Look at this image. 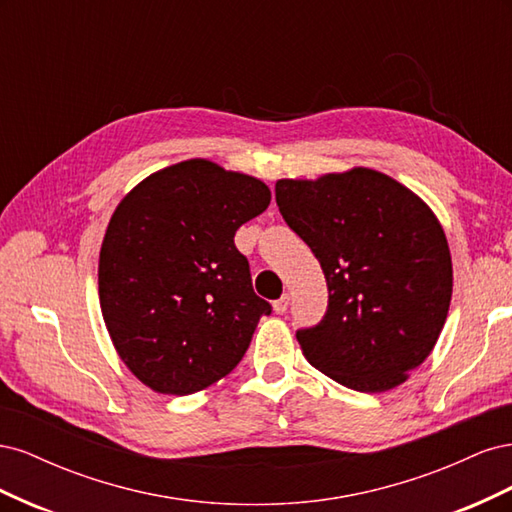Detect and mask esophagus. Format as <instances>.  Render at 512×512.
<instances>
[{
    "mask_svg": "<svg viewBox=\"0 0 512 512\" xmlns=\"http://www.w3.org/2000/svg\"><path fill=\"white\" fill-rule=\"evenodd\" d=\"M288 305H290V297H288V294H282L280 299L273 301V309H275L277 314H284L286 309H288Z\"/></svg>",
    "mask_w": 512,
    "mask_h": 512,
    "instance_id": "obj_1",
    "label": "esophagus"
}]
</instances>
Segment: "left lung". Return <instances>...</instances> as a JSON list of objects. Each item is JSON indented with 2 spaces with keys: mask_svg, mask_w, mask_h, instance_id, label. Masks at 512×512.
I'll list each match as a JSON object with an SVG mask.
<instances>
[{
  "mask_svg": "<svg viewBox=\"0 0 512 512\" xmlns=\"http://www.w3.org/2000/svg\"><path fill=\"white\" fill-rule=\"evenodd\" d=\"M275 200L327 277V312L297 331L307 361L361 393L406 382L436 346L453 294L451 252L436 215L371 168L282 179Z\"/></svg>",
  "mask_w": 512,
  "mask_h": 512,
  "instance_id": "left-lung-1",
  "label": "left lung"
}]
</instances>
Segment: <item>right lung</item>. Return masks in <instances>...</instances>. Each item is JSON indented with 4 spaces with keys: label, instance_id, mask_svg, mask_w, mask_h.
Wrapping results in <instances>:
<instances>
[{
    "label": "right lung",
    "instance_id": "right-lung-1",
    "mask_svg": "<svg viewBox=\"0 0 512 512\" xmlns=\"http://www.w3.org/2000/svg\"><path fill=\"white\" fill-rule=\"evenodd\" d=\"M271 203L262 181L188 160L121 200L100 250V307L121 361L149 389L192 395L239 365L269 301L235 232Z\"/></svg>",
    "mask_w": 512,
    "mask_h": 512
}]
</instances>
